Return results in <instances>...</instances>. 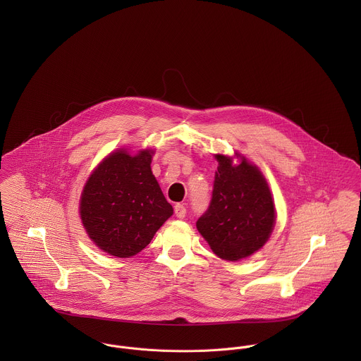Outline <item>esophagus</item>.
Masks as SVG:
<instances>
[{"instance_id": "esophagus-1", "label": "esophagus", "mask_w": 361, "mask_h": 361, "mask_svg": "<svg viewBox=\"0 0 361 361\" xmlns=\"http://www.w3.org/2000/svg\"><path fill=\"white\" fill-rule=\"evenodd\" d=\"M175 215L178 216V218H185L186 216V208L183 204H180V203H178V204H175Z\"/></svg>"}]
</instances>
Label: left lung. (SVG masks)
<instances>
[{
  "mask_svg": "<svg viewBox=\"0 0 361 361\" xmlns=\"http://www.w3.org/2000/svg\"><path fill=\"white\" fill-rule=\"evenodd\" d=\"M215 158L218 171L212 199L196 226L218 257L239 261L267 243L275 225V206L256 165L245 157L238 165L228 155L215 154Z\"/></svg>",
  "mask_w": 361,
  "mask_h": 361,
  "instance_id": "left-lung-1",
  "label": "left lung"
}]
</instances>
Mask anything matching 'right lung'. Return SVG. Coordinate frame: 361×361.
Listing matches in <instances>:
<instances>
[{
	"label": "right lung",
	"mask_w": 361,
	"mask_h": 361,
	"mask_svg": "<svg viewBox=\"0 0 361 361\" xmlns=\"http://www.w3.org/2000/svg\"><path fill=\"white\" fill-rule=\"evenodd\" d=\"M152 150L121 149L97 165L80 197L89 238L105 253L128 258L142 252L173 214L152 172Z\"/></svg>",
	"instance_id": "1"
}]
</instances>
